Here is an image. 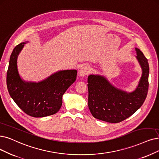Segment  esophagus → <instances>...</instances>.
Wrapping results in <instances>:
<instances>
[{
    "instance_id": "34e87169",
    "label": "esophagus",
    "mask_w": 159,
    "mask_h": 159,
    "mask_svg": "<svg viewBox=\"0 0 159 159\" xmlns=\"http://www.w3.org/2000/svg\"><path fill=\"white\" fill-rule=\"evenodd\" d=\"M89 73V67L87 66L81 67L79 72L80 75L82 76V77H84V76L88 75Z\"/></svg>"
}]
</instances>
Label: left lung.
<instances>
[{
	"label": "left lung",
	"mask_w": 159,
	"mask_h": 159,
	"mask_svg": "<svg viewBox=\"0 0 159 159\" xmlns=\"http://www.w3.org/2000/svg\"><path fill=\"white\" fill-rule=\"evenodd\" d=\"M135 49L142 74L138 87L133 92L119 89L104 76H88V106L94 118L111 123L121 122L134 113L143 104L149 87V63L141 51L138 48Z\"/></svg>",
	"instance_id": "8db88e82"
}]
</instances>
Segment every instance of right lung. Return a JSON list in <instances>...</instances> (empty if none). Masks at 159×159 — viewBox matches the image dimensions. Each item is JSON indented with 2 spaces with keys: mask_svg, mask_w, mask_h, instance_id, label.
<instances>
[{
  "mask_svg": "<svg viewBox=\"0 0 159 159\" xmlns=\"http://www.w3.org/2000/svg\"><path fill=\"white\" fill-rule=\"evenodd\" d=\"M25 43L16 46L10 56L6 76L9 94L20 109L30 116L53 115L61 108L62 95L75 81L77 70L59 71L38 83L23 80L18 72L17 59Z\"/></svg>",
  "mask_w": 159,
  "mask_h": 159,
  "instance_id": "add662e5",
  "label": "right lung"
}]
</instances>
